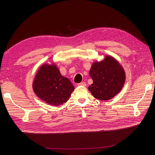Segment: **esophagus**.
Listing matches in <instances>:
<instances>
[{
    "label": "esophagus",
    "mask_w": 155,
    "mask_h": 155,
    "mask_svg": "<svg viewBox=\"0 0 155 155\" xmlns=\"http://www.w3.org/2000/svg\"><path fill=\"white\" fill-rule=\"evenodd\" d=\"M78 86H82V87H86V84L85 82H81L77 84Z\"/></svg>",
    "instance_id": "obj_1"
}]
</instances>
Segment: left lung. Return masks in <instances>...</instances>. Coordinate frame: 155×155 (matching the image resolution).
<instances>
[{"label":"left lung","mask_w":155,"mask_h":155,"mask_svg":"<svg viewBox=\"0 0 155 155\" xmlns=\"http://www.w3.org/2000/svg\"><path fill=\"white\" fill-rule=\"evenodd\" d=\"M89 75L93 84L88 87V90L95 99L101 101L110 100L119 94L126 80L124 68L109 55L101 61H94Z\"/></svg>","instance_id":"left-lung-1"}]
</instances>
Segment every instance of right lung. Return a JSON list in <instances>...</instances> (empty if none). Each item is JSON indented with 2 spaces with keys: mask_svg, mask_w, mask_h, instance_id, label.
Returning a JSON list of instances; mask_svg holds the SVG:
<instances>
[{
  "mask_svg": "<svg viewBox=\"0 0 155 155\" xmlns=\"http://www.w3.org/2000/svg\"><path fill=\"white\" fill-rule=\"evenodd\" d=\"M32 88L39 98L49 105H59L67 102L75 87L54 63H45L35 75Z\"/></svg>",
  "mask_w": 155,
  "mask_h": 155,
  "instance_id": "1",
  "label": "right lung"
}]
</instances>
